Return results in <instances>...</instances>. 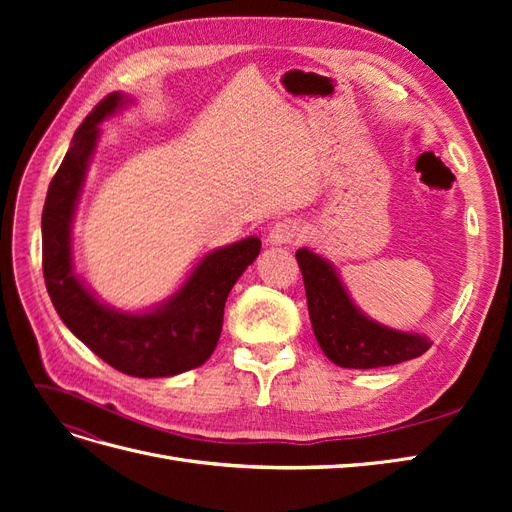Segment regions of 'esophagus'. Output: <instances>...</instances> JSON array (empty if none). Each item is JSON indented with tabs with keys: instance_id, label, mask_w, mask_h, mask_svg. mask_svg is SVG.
<instances>
[{
	"instance_id": "obj_1",
	"label": "esophagus",
	"mask_w": 512,
	"mask_h": 512,
	"mask_svg": "<svg viewBox=\"0 0 512 512\" xmlns=\"http://www.w3.org/2000/svg\"><path fill=\"white\" fill-rule=\"evenodd\" d=\"M301 224L294 220L275 222L267 235V245H290L301 239Z\"/></svg>"
}]
</instances>
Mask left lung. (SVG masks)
Instances as JSON below:
<instances>
[{
	"instance_id": "8db88e82",
	"label": "left lung",
	"mask_w": 512,
	"mask_h": 512,
	"mask_svg": "<svg viewBox=\"0 0 512 512\" xmlns=\"http://www.w3.org/2000/svg\"><path fill=\"white\" fill-rule=\"evenodd\" d=\"M297 262L303 273L314 335L335 365L348 369L389 367L429 350L431 339L427 335L397 331L363 314V309L350 299L331 260L301 247Z\"/></svg>"
}]
</instances>
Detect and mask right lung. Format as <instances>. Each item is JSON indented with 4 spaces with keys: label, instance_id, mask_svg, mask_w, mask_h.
Here are the masks:
<instances>
[{
    "label": "right lung",
    "instance_id": "right-lung-1",
    "mask_svg": "<svg viewBox=\"0 0 512 512\" xmlns=\"http://www.w3.org/2000/svg\"><path fill=\"white\" fill-rule=\"evenodd\" d=\"M132 100L106 96L76 130L55 173L42 211V271L59 318L104 363L136 378H168L203 365L222 333L228 292L260 254V239L245 237L198 258L183 284L143 312L106 305L74 273L72 224L100 123Z\"/></svg>",
    "mask_w": 512,
    "mask_h": 512
}]
</instances>
